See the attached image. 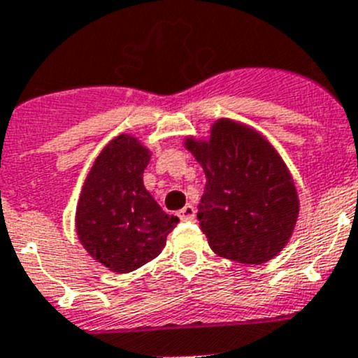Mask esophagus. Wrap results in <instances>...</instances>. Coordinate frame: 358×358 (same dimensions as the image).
I'll return each mask as SVG.
<instances>
[{"mask_svg":"<svg viewBox=\"0 0 358 358\" xmlns=\"http://www.w3.org/2000/svg\"><path fill=\"white\" fill-rule=\"evenodd\" d=\"M178 217L180 220H194V218H196V208H194L192 204H187V206H183L182 210L178 211Z\"/></svg>","mask_w":358,"mask_h":358,"instance_id":"obj_1","label":"esophagus"}]
</instances>
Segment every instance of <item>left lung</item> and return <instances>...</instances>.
<instances>
[{"label": "left lung", "instance_id": "8db88e82", "mask_svg": "<svg viewBox=\"0 0 358 358\" xmlns=\"http://www.w3.org/2000/svg\"><path fill=\"white\" fill-rule=\"evenodd\" d=\"M206 187L197 220L224 259L259 264L278 255L299 217L292 175L269 141L245 124L218 119L210 140L187 138Z\"/></svg>", "mask_w": 358, "mask_h": 358}]
</instances>
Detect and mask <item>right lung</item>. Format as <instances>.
Wrapping results in <instances>:
<instances>
[{
	"instance_id": "right-lung-1",
	"label": "right lung",
	"mask_w": 358,
	"mask_h": 358,
	"mask_svg": "<svg viewBox=\"0 0 358 358\" xmlns=\"http://www.w3.org/2000/svg\"><path fill=\"white\" fill-rule=\"evenodd\" d=\"M150 155L131 134L113 138L92 164L76 204L80 243L113 273H131L155 259L180 222L145 189Z\"/></svg>"
}]
</instances>
